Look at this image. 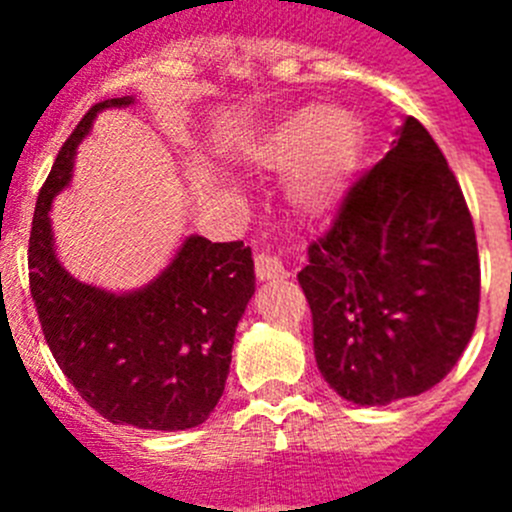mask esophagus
<instances>
[{"label":"esophagus","instance_id":"esophagus-1","mask_svg":"<svg viewBox=\"0 0 512 512\" xmlns=\"http://www.w3.org/2000/svg\"><path fill=\"white\" fill-rule=\"evenodd\" d=\"M289 271L284 269L282 259L277 256H271V253H259L256 256V277L259 282H277V279L287 277Z\"/></svg>","mask_w":512,"mask_h":512}]
</instances>
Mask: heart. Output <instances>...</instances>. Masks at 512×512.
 <instances>
[{"label": "heart", "instance_id": "heart-1", "mask_svg": "<svg viewBox=\"0 0 512 512\" xmlns=\"http://www.w3.org/2000/svg\"><path fill=\"white\" fill-rule=\"evenodd\" d=\"M361 153V130L351 112L305 104L271 122L248 146L253 169L284 174V194L305 220H325L341 207Z\"/></svg>", "mask_w": 512, "mask_h": 512}]
</instances>
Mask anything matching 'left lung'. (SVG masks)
Returning a JSON list of instances; mask_svg holds the SVG:
<instances>
[{
    "instance_id": "1",
    "label": "left lung",
    "mask_w": 512,
    "mask_h": 512,
    "mask_svg": "<svg viewBox=\"0 0 512 512\" xmlns=\"http://www.w3.org/2000/svg\"><path fill=\"white\" fill-rule=\"evenodd\" d=\"M325 382L354 405H390L454 369L479 312L472 215L415 117L351 187L297 274Z\"/></svg>"
}]
</instances>
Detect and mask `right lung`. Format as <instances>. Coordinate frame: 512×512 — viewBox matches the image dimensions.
<instances>
[{
    "mask_svg": "<svg viewBox=\"0 0 512 512\" xmlns=\"http://www.w3.org/2000/svg\"><path fill=\"white\" fill-rule=\"evenodd\" d=\"M94 104L58 151L35 202L30 295L53 359L84 400L110 423L143 431H187L223 397L235 328L256 292L251 248L187 235L169 264L130 292L94 287L63 269L51 207L71 184L79 143L110 107Z\"/></svg>",
    "mask_w": 512,
    "mask_h": 512,
    "instance_id": "1",
    "label": "right lung"
}]
</instances>
